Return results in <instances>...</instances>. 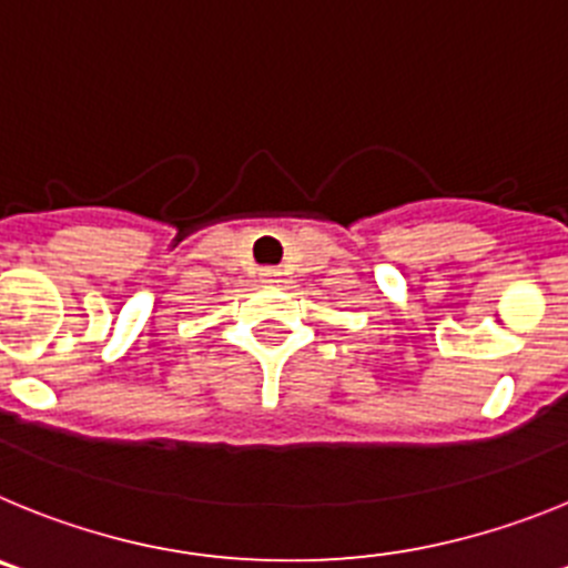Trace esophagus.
Segmentation results:
<instances>
[{
	"label": "esophagus",
	"instance_id": "34e87169",
	"mask_svg": "<svg viewBox=\"0 0 568 568\" xmlns=\"http://www.w3.org/2000/svg\"><path fill=\"white\" fill-rule=\"evenodd\" d=\"M260 280H263V283H280V268H272V265H268V268H260Z\"/></svg>",
	"mask_w": 568,
	"mask_h": 568
}]
</instances>
